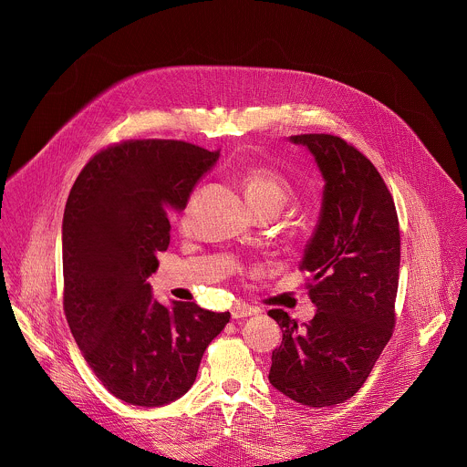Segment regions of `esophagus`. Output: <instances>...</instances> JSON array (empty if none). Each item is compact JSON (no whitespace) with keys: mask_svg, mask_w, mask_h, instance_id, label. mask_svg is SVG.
Masks as SVG:
<instances>
[{"mask_svg":"<svg viewBox=\"0 0 467 467\" xmlns=\"http://www.w3.org/2000/svg\"><path fill=\"white\" fill-rule=\"evenodd\" d=\"M230 313H232V318H235V320H237V318H248V317L255 315V313H257V309H255V307H252L250 304L235 302V304L232 306Z\"/></svg>","mask_w":467,"mask_h":467,"instance_id":"obj_1","label":"esophagus"}]
</instances>
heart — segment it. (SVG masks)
<instances>
[{
  "label": "heart",
  "instance_id": "b5f03b06",
  "mask_svg": "<svg viewBox=\"0 0 467 467\" xmlns=\"http://www.w3.org/2000/svg\"><path fill=\"white\" fill-rule=\"evenodd\" d=\"M246 200L257 213L278 212L285 202L293 200L295 187L293 183L276 169L267 165H254L244 171L241 178ZM189 202L180 212V221L183 223L189 213Z\"/></svg>",
  "mask_w": 467,
  "mask_h": 467
}]
</instances>
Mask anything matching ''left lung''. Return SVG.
I'll return each instance as SVG.
<instances>
[{
	"label": "left lung",
	"instance_id": "obj_1",
	"mask_svg": "<svg viewBox=\"0 0 467 467\" xmlns=\"http://www.w3.org/2000/svg\"><path fill=\"white\" fill-rule=\"evenodd\" d=\"M306 145L326 180L317 230L300 269L311 273L317 315L296 324L282 309L267 315L282 329L269 383L313 408L350 400L367 381L396 326L400 219L372 161L334 134L291 136Z\"/></svg>",
	"mask_w": 467,
	"mask_h": 467
}]
</instances>
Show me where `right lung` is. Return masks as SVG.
<instances>
[{"mask_svg":"<svg viewBox=\"0 0 467 467\" xmlns=\"http://www.w3.org/2000/svg\"><path fill=\"white\" fill-rule=\"evenodd\" d=\"M182 140H124L99 150L77 176L63 219L65 315L84 359L119 400L152 408L196 381L208 343L230 322L194 302L152 300L158 252L171 241L167 212L182 210L217 161Z\"/></svg>","mask_w":467,"mask_h":467,"instance_id":"obj_1","label":"right lung"}]
</instances>
